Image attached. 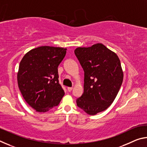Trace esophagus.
Listing matches in <instances>:
<instances>
[{"label": "esophagus", "instance_id": "obj_1", "mask_svg": "<svg viewBox=\"0 0 147 147\" xmlns=\"http://www.w3.org/2000/svg\"><path fill=\"white\" fill-rule=\"evenodd\" d=\"M67 90L68 91L71 92L72 90H73V88H72V87H69V88H67Z\"/></svg>", "mask_w": 147, "mask_h": 147}]
</instances>
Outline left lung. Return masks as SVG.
I'll return each mask as SVG.
<instances>
[{
  "mask_svg": "<svg viewBox=\"0 0 147 147\" xmlns=\"http://www.w3.org/2000/svg\"><path fill=\"white\" fill-rule=\"evenodd\" d=\"M74 54L84 71V93L76 104L88 114L96 115L112 104L121 88L123 73L120 60L102 43L78 47Z\"/></svg>",
  "mask_w": 147,
  "mask_h": 147,
  "instance_id": "8db88e82",
  "label": "left lung"
}]
</instances>
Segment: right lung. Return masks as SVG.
Listing matches in <instances>:
<instances>
[{"label":"right lung","instance_id":"add662e5","mask_svg":"<svg viewBox=\"0 0 147 147\" xmlns=\"http://www.w3.org/2000/svg\"><path fill=\"white\" fill-rule=\"evenodd\" d=\"M66 49L39 47L22 59L17 74L19 88L26 102L39 112L58 106L64 95L59 83L58 67L66 54Z\"/></svg>","mask_w":147,"mask_h":147}]
</instances>
